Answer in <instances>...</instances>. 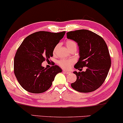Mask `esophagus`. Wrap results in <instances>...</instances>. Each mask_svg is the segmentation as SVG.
Instances as JSON below:
<instances>
[{
  "label": "esophagus",
  "mask_w": 123,
  "mask_h": 123,
  "mask_svg": "<svg viewBox=\"0 0 123 123\" xmlns=\"http://www.w3.org/2000/svg\"><path fill=\"white\" fill-rule=\"evenodd\" d=\"M63 72H64V73H65V74H69L70 73V72H69V71H65V70H63Z\"/></svg>",
  "instance_id": "1"
}]
</instances>
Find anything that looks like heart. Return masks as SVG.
I'll return each instance as SVG.
<instances>
[{
  "mask_svg": "<svg viewBox=\"0 0 123 123\" xmlns=\"http://www.w3.org/2000/svg\"><path fill=\"white\" fill-rule=\"evenodd\" d=\"M77 43H76L75 41L73 40H68L66 42V46L67 47V49L69 50H71V49H73V48H76L77 49ZM59 47V44H56L54 47L53 50V52L54 54L56 53L57 50H58ZM74 63V62L72 60H69V59H62L60 60V61H59L58 64L59 65L60 67L63 68V69H68L71 67L72 65H73V64Z\"/></svg>",
  "mask_w": 123,
  "mask_h": 123,
  "instance_id": "b5f03b06",
  "label": "heart"
}]
</instances>
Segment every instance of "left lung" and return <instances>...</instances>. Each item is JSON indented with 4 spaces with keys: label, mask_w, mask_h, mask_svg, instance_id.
Instances as JSON below:
<instances>
[{
    "label": "left lung",
    "mask_w": 123,
    "mask_h": 123,
    "mask_svg": "<svg viewBox=\"0 0 123 123\" xmlns=\"http://www.w3.org/2000/svg\"><path fill=\"white\" fill-rule=\"evenodd\" d=\"M68 39L77 43L80 58L74 65L76 69L85 72H74L77 80L72 83L73 89L81 93H89L98 89L107 76L111 67V57L104 39L88 30H77L67 33Z\"/></svg>",
    "instance_id": "8db88e82"
}]
</instances>
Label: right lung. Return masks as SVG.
Wrapping results in <instances>:
<instances>
[{"label": "right lung", "mask_w": 123, "mask_h": 123, "mask_svg": "<svg viewBox=\"0 0 123 123\" xmlns=\"http://www.w3.org/2000/svg\"><path fill=\"white\" fill-rule=\"evenodd\" d=\"M65 31L51 33L40 31L25 38L14 59V73L20 85L31 93H42L52 85L62 69L58 65L45 68L42 63L53 56V50Z\"/></svg>", "instance_id": "obj_1"}]
</instances>
